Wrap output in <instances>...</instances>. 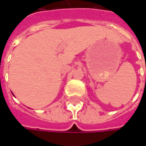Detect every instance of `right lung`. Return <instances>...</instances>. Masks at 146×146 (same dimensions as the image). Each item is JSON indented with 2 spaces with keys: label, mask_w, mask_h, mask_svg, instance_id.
Returning <instances> with one entry per match:
<instances>
[{
  "label": "right lung",
  "mask_w": 146,
  "mask_h": 146,
  "mask_svg": "<svg viewBox=\"0 0 146 146\" xmlns=\"http://www.w3.org/2000/svg\"><path fill=\"white\" fill-rule=\"evenodd\" d=\"M13 95H14V94H13Z\"/></svg>",
  "instance_id": "add662e5"
}]
</instances>
